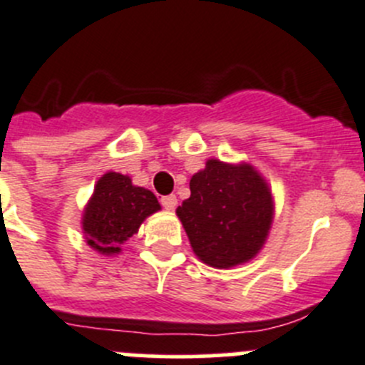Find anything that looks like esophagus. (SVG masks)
I'll use <instances>...</instances> for the list:
<instances>
[{
	"instance_id": "1",
	"label": "esophagus",
	"mask_w": 365,
	"mask_h": 365,
	"mask_svg": "<svg viewBox=\"0 0 365 365\" xmlns=\"http://www.w3.org/2000/svg\"><path fill=\"white\" fill-rule=\"evenodd\" d=\"M160 203H162L163 209L175 210L176 205H178V200H176L175 194H169V196H162V200H160Z\"/></svg>"
}]
</instances>
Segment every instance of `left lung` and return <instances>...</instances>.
Here are the masks:
<instances>
[{
  "label": "left lung",
  "mask_w": 365,
  "mask_h": 365,
  "mask_svg": "<svg viewBox=\"0 0 365 365\" xmlns=\"http://www.w3.org/2000/svg\"><path fill=\"white\" fill-rule=\"evenodd\" d=\"M189 185L190 196L176 214L194 254L216 268L250 261L263 247L274 217L264 180L248 163L209 160Z\"/></svg>",
  "instance_id": "1"
}]
</instances>
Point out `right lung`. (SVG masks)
I'll list each match as a JSON object with an SVG mask.
<instances>
[{
  "label": "right lung",
  "instance_id": "right-lung-1",
  "mask_svg": "<svg viewBox=\"0 0 365 365\" xmlns=\"http://www.w3.org/2000/svg\"><path fill=\"white\" fill-rule=\"evenodd\" d=\"M156 210L160 203L151 190L135 187L120 173H106L83 216L88 245L101 254H118L120 245L138 232L142 221Z\"/></svg>",
  "mask_w": 365,
  "mask_h": 365
}]
</instances>
